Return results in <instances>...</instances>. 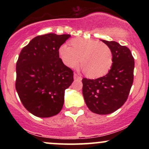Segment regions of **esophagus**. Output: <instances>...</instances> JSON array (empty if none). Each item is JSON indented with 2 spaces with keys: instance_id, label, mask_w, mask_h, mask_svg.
Wrapping results in <instances>:
<instances>
[{
  "instance_id": "34e87169",
  "label": "esophagus",
  "mask_w": 149,
  "mask_h": 149,
  "mask_svg": "<svg viewBox=\"0 0 149 149\" xmlns=\"http://www.w3.org/2000/svg\"><path fill=\"white\" fill-rule=\"evenodd\" d=\"M73 78H74L75 80H82V77L80 76L78 74H77V73H74V75H73Z\"/></svg>"
}]
</instances>
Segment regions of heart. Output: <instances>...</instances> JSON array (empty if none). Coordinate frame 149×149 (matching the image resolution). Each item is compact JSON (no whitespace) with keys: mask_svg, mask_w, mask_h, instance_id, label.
Listing matches in <instances>:
<instances>
[{"mask_svg":"<svg viewBox=\"0 0 149 149\" xmlns=\"http://www.w3.org/2000/svg\"><path fill=\"white\" fill-rule=\"evenodd\" d=\"M71 47L62 44L59 48L61 61L66 66L74 68L81 58V65L87 76L92 78L105 76L113 64L111 49L98 40L76 38L71 40Z\"/></svg>","mask_w":149,"mask_h":149,"instance_id":"b5f03b06","label":"heart"}]
</instances>
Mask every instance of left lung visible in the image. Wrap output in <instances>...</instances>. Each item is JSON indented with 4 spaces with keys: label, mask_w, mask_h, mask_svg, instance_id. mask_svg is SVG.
<instances>
[{
    "label": "left lung",
    "mask_w": 149,
    "mask_h": 149,
    "mask_svg": "<svg viewBox=\"0 0 149 149\" xmlns=\"http://www.w3.org/2000/svg\"><path fill=\"white\" fill-rule=\"evenodd\" d=\"M111 49L113 64L106 76L83 78V95L95 113L106 115L120 108L127 100L134 78V61L129 48L116 41L101 40Z\"/></svg>",
    "instance_id": "8db88e82"
}]
</instances>
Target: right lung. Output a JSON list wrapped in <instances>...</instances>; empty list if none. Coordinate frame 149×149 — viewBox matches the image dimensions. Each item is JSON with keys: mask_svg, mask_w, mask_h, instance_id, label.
Returning a JSON list of instances; mask_svg holds the SVG:
<instances>
[{"mask_svg": "<svg viewBox=\"0 0 149 149\" xmlns=\"http://www.w3.org/2000/svg\"><path fill=\"white\" fill-rule=\"evenodd\" d=\"M70 37L69 34L38 36L19 56L15 88L24 107L37 117L57 115L64 105L65 90L73 83V74L59 58V48Z\"/></svg>", "mask_w": 149, "mask_h": 149, "instance_id": "right-lung-1", "label": "right lung"}]
</instances>
